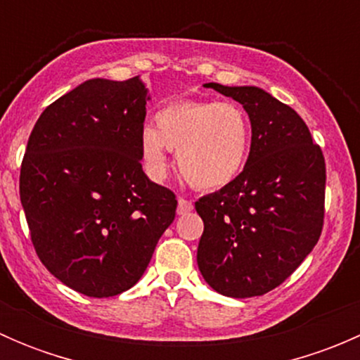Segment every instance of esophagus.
I'll return each instance as SVG.
<instances>
[{"label": "esophagus", "mask_w": 360, "mask_h": 360, "mask_svg": "<svg viewBox=\"0 0 360 360\" xmlns=\"http://www.w3.org/2000/svg\"><path fill=\"white\" fill-rule=\"evenodd\" d=\"M193 209V202L188 200V198H179V202H177V214H186L190 212V210Z\"/></svg>", "instance_id": "1"}]
</instances>
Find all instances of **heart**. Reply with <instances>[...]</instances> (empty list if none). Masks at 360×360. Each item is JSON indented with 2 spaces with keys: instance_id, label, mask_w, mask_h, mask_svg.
Wrapping results in <instances>:
<instances>
[{
  "instance_id": "b5f03b06",
  "label": "heart",
  "mask_w": 360,
  "mask_h": 360,
  "mask_svg": "<svg viewBox=\"0 0 360 360\" xmlns=\"http://www.w3.org/2000/svg\"><path fill=\"white\" fill-rule=\"evenodd\" d=\"M157 127L141 129L144 167L153 177L167 172V150L177 151L184 179L200 190H216L237 177L250 144V125L235 103L188 101L157 112Z\"/></svg>"
}]
</instances>
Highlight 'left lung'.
I'll return each mask as SVG.
<instances>
[{
  "instance_id": "8db88e82",
  "label": "left lung",
  "mask_w": 360,
  "mask_h": 360,
  "mask_svg": "<svg viewBox=\"0 0 360 360\" xmlns=\"http://www.w3.org/2000/svg\"><path fill=\"white\" fill-rule=\"evenodd\" d=\"M205 86L244 106L252 137L244 170L195 202L203 221L197 263L214 291L261 296L291 277L321 238L324 155L301 116L264 90Z\"/></svg>"
}]
</instances>
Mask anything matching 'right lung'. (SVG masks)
I'll list each match as a JSON object with an SVG mask.
<instances>
[{
  "mask_svg": "<svg viewBox=\"0 0 360 360\" xmlns=\"http://www.w3.org/2000/svg\"><path fill=\"white\" fill-rule=\"evenodd\" d=\"M148 90L89 79L39 115L20 165V202L46 270L90 297L132 288L176 217L169 188L143 172Z\"/></svg>",
  "mask_w": 360,
  "mask_h": 360,
  "instance_id": "add662e5",
  "label": "right lung"
}]
</instances>
